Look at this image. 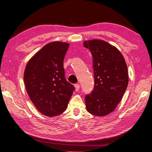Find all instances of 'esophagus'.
Masks as SVG:
<instances>
[{
    "mask_svg": "<svg viewBox=\"0 0 152 152\" xmlns=\"http://www.w3.org/2000/svg\"><path fill=\"white\" fill-rule=\"evenodd\" d=\"M74 86H75V90H76V91H79V89H80V86L79 84H75V85H74Z\"/></svg>",
    "mask_w": 152,
    "mask_h": 152,
    "instance_id": "1",
    "label": "esophagus"
}]
</instances>
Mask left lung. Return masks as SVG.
Returning <instances> with one entry per match:
<instances>
[{
  "instance_id": "1",
  "label": "left lung",
  "mask_w": 152,
  "mask_h": 152,
  "mask_svg": "<svg viewBox=\"0 0 152 152\" xmlns=\"http://www.w3.org/2000/svg\"><path fill=\"white\" fill-rule=\"evenodd\" d=\"M83 45L91 52L94 77L93 91L85 96L86 110L106 116L116 109L127 89V64L120 51L103 40L84 41Z\"/></svg>"
}]
</instances>
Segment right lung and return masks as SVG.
<instances>
[{
	"instance_id": "obj_1",
	"label": "right lung",
	"mask_w": 152,
	"mask_h": 152,
	"mask_svg": "<svg viewBox=\"0 0 152 152\" xmlns=\"http://www.w3.org/2000/svg\"><path fill=\"white\" fill-rule=\"evenodd\" d=\"M70 44L53 42L43 46L28 61L24 82L28 95L39 111L54 117L65 111L74 87L66 80L63 62Z\"/></svg>"
}]
</instances>
